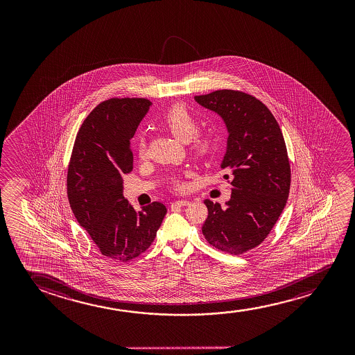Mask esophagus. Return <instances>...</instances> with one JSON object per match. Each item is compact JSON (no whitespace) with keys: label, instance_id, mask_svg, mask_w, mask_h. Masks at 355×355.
Wrapping results in <instances>:
<instances>
[{"label":"esophagus","instance_id":"1","mask_svg":"<svg viewBox=\"0 0 355 355\" xmlns=\"http://www.w3.org/2000/svg\"><path fill=\"white\" fill-rule=\"evenodd\" d=\"M187 205H189V201L188 200H178V201H175V202H172L171 204V209H177V207H183V206H187Z\"/></svg>","mask_w":355,"mask_h":355}]
</instances>
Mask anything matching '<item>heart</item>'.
<instances>
[{
    "instance_id": "obj_1",
    "label": "heart",
    "mask_w": 355,
    "mask_h": 355,
    "mask_svg": "<svg viewBox=\"0 0 355 355\" xmlns=\"http://www.w3.org/2000/svg\"><path fill=\"white\" fill-rule=\"evenodd\" d=\"M162 123L173 136L182 141H189L191 139V149L195 155L201 159L211 155L214 150V139L207 135H196L199 130V122L194 115L183 105H173L170 107L162 116ZM146 155V144L144 137L138 138V156L144 159ZM175 188L182 189L183 184L175 180Z\"/></svg>"
}]
</instances>
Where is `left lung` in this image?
<instances>
[{
  "instance_id": "obj_1",
  "label": "left lung",
  "mask_w": 355,
  "mask_h": 355,
  "mask_svg": "<svg viewBox=\"0 0 355 355\" xmlns=\"http://www.w3.org/2000/svg\"><path fill=\"white\" fill-rule=\"evenodd\" d=\"M194 99L228 130L220 168L232 185L225 207L205 200L202 234L214 248L243 254L264 241L286 205L291 170L285 141L270 110L248 93L220 89Z\"/></svg>"
}]
</instances>
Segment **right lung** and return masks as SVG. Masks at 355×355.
Here are the masks:
<instances>
[{
    "instance_id": "obj_1",
    "label": "right lung",
    "mask_w": 355,
    "mask_h": 355,
    "mask_svg": "<svg viewBox=\"0 0 355 355\" xmlns=\"http://www.w3.org/2000/svg\"><path fill=\"white\" fill-rule=\"evenodd\" d=\"M146 98H112L80 127L69 162L70 207L103 256L128 262L150 248L167 209L136 211L123 196L122 175L133 168L131 138L150 107Z\"/></svg>"
}]
</instances>
